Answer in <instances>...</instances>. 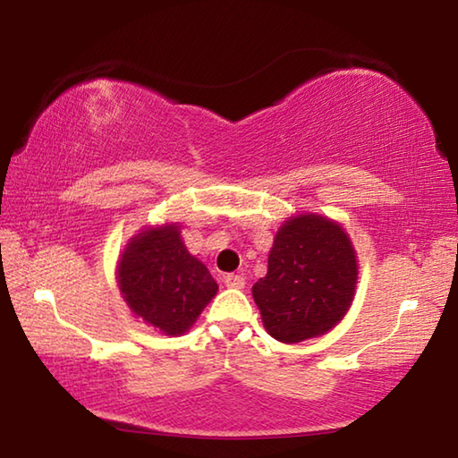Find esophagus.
I'll return each instance as SVG.
<instances>
[{
    "instance_id": "34e87169",
    "label": "esophagus",
    "mask_w": 458,
    "mask_h": 458,
    "mask_svg": "<svg viewBox=\"0 0 458 458\" xmlns=\"http://www.w3.org/2000/svg\"><path fill=\"white\" fill-rule=\"evenodd\" d=\"M224 284H226L228 289H242V286H244V276L226 275V276H224Z\"/></svg>"
}]
</instances>
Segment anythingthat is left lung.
Returning <instances> with one entry per match:
<instances>
[{
	"instance_id": "1",
	"label": "left lung",
	"mask_w": 458,
	"mask_h": 458,
	"mask_svg": "<svg viewBox=\"0 0 458 458\" xmlns=\"http://www.w3.org/2000/svg\"><path fill=\"white\" fill-rule=\"evenodd\" d=\"M358 283L350 238L315 214L286 220L268 254V273L252 286L262 323L283 344L323 335L344 319Z\"/></svg>"
}]
</instances>
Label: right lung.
<instances>
[{
    "mask_svg": "<svg viewBox=\"0 0 458 458\" xmlns=\"http://www.w3.org/2000/svg\"><path fill=\"white\" fill-rule=\"evenodd\" d=\"M119 289L131 311L165 335L191 327L218 284L180 238V228L145 230L131 240L119 262Z\"/></svg>",
    "mask_w": 458,
    "mask_h": 458,
    "instance_id": "obj_1",
    "label": "right lung"
}]
</instances>
